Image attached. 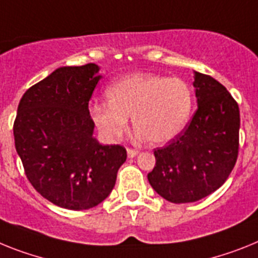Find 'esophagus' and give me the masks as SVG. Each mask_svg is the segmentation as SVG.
Segmentation results:
<instances>
[{"instance_id": "esophagus-1", "label": "esophagus", "mask_w": 258, "mask_h": 258, "mask_svg": "<svg viewBox=\"0 0 258 258\" xmlns=\"http://www.w3.org/2000/svg\"><path fill=\"white\" fill-rule=\"evenodd\" d=\"M138 153H139V151H138V149L127 148V155H128V157H131V159H133V157H135V156L138 155Z\"/></svg>"}]
</instances>
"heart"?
Instances as JSON below:
<instances>
[{
    "label": "heart",
    "mask_w": 258,
    "mask_h": 258,
    "mask_svg": "<svg viewBox=\"0 0 258 258\" xmlns=\"http://www.w3.org/2000/svg\"><path fill=\"white\" fill-rule=\"evenodd\" d=\"M109 102H94L90 116L107 142L122 139L128 118L139 138L153 144L170 142L182 133L192 109V90L186 81L153 73H134L114 82Z\"/></svg>",
    "instance_id": "obj_1"
}]
</instances>
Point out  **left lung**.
I'll use <instances>...</instances> for the list:
<instances>
[{
    "mask_svg": "<svg viewBox=\"0 0 258 258\" xmlns=\"http://www.w3.org/2000/svg\"><path fill=\"white\" fill-rule=\"evenodd\" d=\"M198 109L182 133L155 149L148 173L155 191L172 203H190L218 190L239 155V105L220 82L194 72Z\"/></svg>",
    "mask_w": 258,
    "mask_h": 258,
    "instance_id": "left-lung-1",
    "label": "left lung"
}]
</instances>
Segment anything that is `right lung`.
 Returning a JSON list of instances; mask_svg holds the SVG:
<instances>
[{"mask_svg": "<svg viewBox=\"0 0 258 258\" xmlns=\"http://www.w3.org/2000/svg\"><path fill=\"white\" fill-rule=\"evenodd\" d=\"M99 67H61L27 89L14 120V142L34 189L56 206L88 210L105 201L127 159L122 146L93 138L89 101Z\"/></svg>", "mask_w": 258, "mask_h": 258, "instance_id": "obj_1", "label": "right lung"}]
</instances>
